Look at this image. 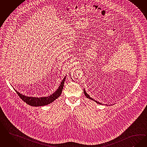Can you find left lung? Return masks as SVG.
Returning <instances> with one entry per match:
<instances>
[{
  "mask_svg": "<svg viewBox=\"0 0 147 147\" xmlns=\"http://www.w3.org/2000/svg\"><path fill=\"white\" fill-rule=\"evenodd\" d=\"M84 94H85V95L86 96V97H87V98H88V99H90V100H93L94 101V102H96L97 103H98V104H99V105H102V103H100V102H97V101H96V100H94L92 98H91L90 96H89V95H88L87 93H86V92L85 91V90L84 89Z\"/></svg>",
  "mask_w": 147,
  "mask_h": 147,
  "instance_id": "obj_1",
  "label": "left lung"
}]
</instances>
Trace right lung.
<instances>
[{
    "instance_id": "1",
    "label": "right lung",
    "mask_w": 147,
    "mask_h": 147,
    "mask_svg": "<svg viewBox=\"0 0 147 147\" xmlns=\"http://www.w3.org/2000/svg\"><path fill=\"white\" fill-rule=\"evenodd\" d=\"M65 76L63 78L61 82V84L58 89L51 95L47 97H28L23 95L18 92L15 89V91L18 94L19 97L26 102L27 104L30 106L33 107H39V106H44L47 105L51 103H52L56 99H57L59 96L62 94V91L64 86Z\"/></svg>"
}]
</instances>
